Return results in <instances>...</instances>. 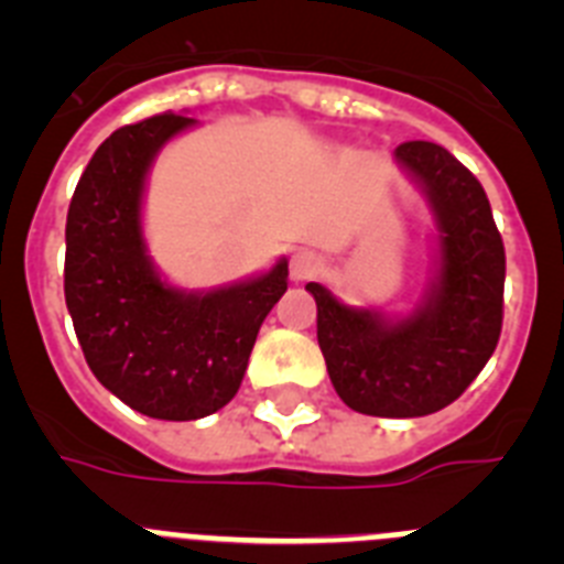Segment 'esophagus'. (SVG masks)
I'll return each mask as SVG.
<instances>
[{
    "label": "esophagus",
    "instance_id": "34e87169",
    "mask_svg": "<svg viewBox=\"0 0 564 564\" xmlns=\"http://www.w3.org/2000/svg\"><path fill=\"white\" fill-rule=\"evenodd\" d=\"M322 271V262H318L316 253L299 251L291 257V279L293 282H305V279L316 276Z\"/></svg>",
    "mask_w": 564,
    "mask_h": 564
}]
</instances>
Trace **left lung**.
Instances as JSON below:
<instances>
[{
    "instance_id": "1",
    "label": "left lung",
    "mask_w": 564,
    "mask_h": 564,
    "mask_svg": "<svg viewBox=\"0 0 564 564\" xmlns=\"http://www.w3.org/2000/svg\"><path fill=\"white\" fill-rule=\"evenodd\" d=\"M437 226L430 288L403 316L350 307L325 285L316 336L327 372L350 410L376 417H421L449 406L480 376L500 341L506 248L480 181L455 154L430 141L395 149Z\"/></svg>"
}]
</instances>
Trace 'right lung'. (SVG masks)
Here are the masks:
<instances>
[{"instance_id": "add662e5", "label": "right lung", "mask_w": 564, "mask_h": 564, "mask_svg": "<svg viewBox=\"0 0 564 564\" xmlns=\"http://www.w3.org/2000/svg\"><path fill=\"white\" fill-rule=\"evenodd\" d=\"M194 118L163 112L115 129L84 169L67 212L64 299L98 381L141 415L197 421L223 410L246 376L257 333L288 291V259L214 291H181L143 239L154 158Z\"/></svg>"}]
</instances>
